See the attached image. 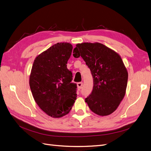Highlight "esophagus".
Segmentation results:
<instances>
[{"instance_id":"34e87169","label":"esophagus","mask_w":151,"mask_h":151,"mask_svg":"<svg viewBox=\"0 0 151 151\" xmlns=\"http://www.w3.org/2000/svg\"><path fill=\"white\" fill-rule=\"evenodd\" d=\"M77 88H78L79 89H81L82 86H83V83H82V82H79V83L77 84Z\"/></svg>"}]
</instances>
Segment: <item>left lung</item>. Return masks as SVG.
<instances>
[{
    "label": "left lung",
    "mask_w": 151,
    "mask_h": 151,
    "mask_svg": "<svg viewBox=\"0 0 151 151\" xmlns=\"http://www.w3.org/2000/svg\"><path fill=\"white\" fill-rule=\"evenodd\" d=\"M73 56L83 58L93 76V88L86 103L98 115H110L124 98L127 86L128 72L121 57L99 43L77 44Z\"/></svg>",
    "instance_id": "8db88e82"
}]
</instances>
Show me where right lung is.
<instances>
[{
  "instance_id": "1",
  "label": "right lung",
  "mask_w": 151,
  "mask_h": 151,
  "mask_svg": "<svg viewBox=\"0 0 151 151\" xmlns=\"http://www.w3.org/2000/svg\"><path fill=\"white\" fill-rule=\"evenodd\" d=\"M73 47L58 43L35 58L29 77L33 96L48 115L60 118L70 111L77 96V84L67 67Z\"/></svg>"
}]
</instances>
